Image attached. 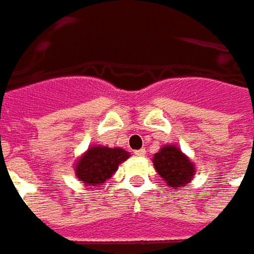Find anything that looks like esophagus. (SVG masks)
Masks as SVG:
<instances>
[{
    "label": "esophagus",
    "instance_id": "34e87169",
    "mask_svg": "<svg viewBox=\"0 0 254 254\" xmlns=\"http://www.w3.org/2000/svg\"><path fill=\"white\" fill-rule=\"evenodd\" d=\"M134 155L135 157H138V158H142V157H145V150H137V151H134Z\"/></svg>",
    "mask_w": 254,
    "mask_h": 254
}]
</instances>
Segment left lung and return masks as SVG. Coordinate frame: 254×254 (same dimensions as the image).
Wrapping results in <instances>:
<instances>
[{"mask_svg":"<svg viewBox=\"0 0 254 254\" xmlns=\"http://www.w3.org/2000/svg\"><path fill=\"white\" fill-rule=\"evenodd\" d=\"M154 168L172 190L187 188L193 180L196 167L175 144H165L152 157Z\"/></svg>","mask_w":254,"mask_h":254,"instance_id":"left-lung-1","label":"left lung"}]
</instances>
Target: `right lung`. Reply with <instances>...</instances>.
<instances>
[{"mask_svg":"<svg viewBox=\"0 0 254 254\" xmlns=\"http://www.w3.org/2000/svg\"><path fill=\"white\" fill-rule=\"evenodd\" d=\"M130 157V152L120 147H106V145H92L77 158L73 170L76 178L84 187H99L107 180H110L119 165Z\"/></svg>","mask_w":254,"mask_h":254,"instance_id":"1","label":"right lung"}]
</instances>
